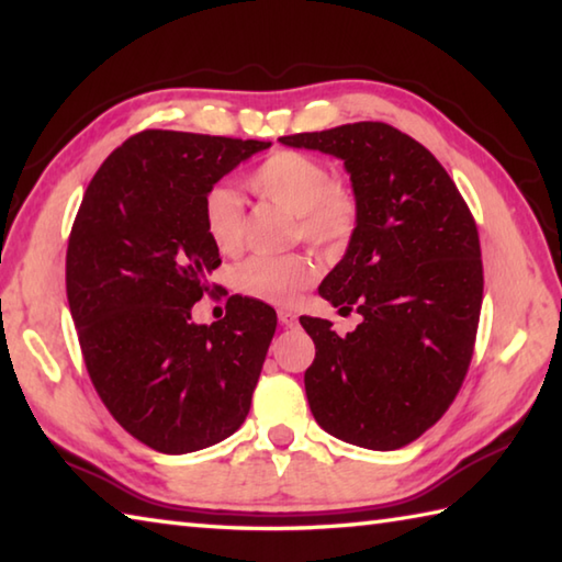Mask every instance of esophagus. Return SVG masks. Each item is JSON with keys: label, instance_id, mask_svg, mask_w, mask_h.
Listing matches in <instances>:
<instances>
[{"label": "esophagus", "instance_id": "esophagus-1", "mask_svg": "<svg viewBox=\"0 0 562 562\" xmlns=\"http://www.w3.org/2000/svg\"><path fill=\"white\" fill-rule=\"evenodd\" d=\"M278 318H280V324H282L284 328H292V326H296V314H294V312H290V308H280V312H278Z\"/></svg>", "mask_w": 562, "mask_h": 562}]
</instances>
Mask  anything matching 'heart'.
I'll return each instance as SVG.
<instances>
[{
  "label": "heart",
  "mask_w": 562,
  "mask_h": 562,
  "mask_svg": "<svg viewBox=\"0 0 562 562\" xmlns=\"http://www.w3.org/2000/svg\"><path fill=\"white\" fill-rule=\"evenodd\" d=\"M248 186L262 200L296 214V236L321 248H340L360 220V202L355 190L330 181L326 164L302 151L280 149L258 164L248 176ZM205 229L212 244L226 256L244 246V205L234 190L212 188L205 205ZM318 268L312 256H254L236 270V290L258 302L288 306L308 284H314Z\"/></svg>",
  "instance_id": "obj_1"
}]
</instances>
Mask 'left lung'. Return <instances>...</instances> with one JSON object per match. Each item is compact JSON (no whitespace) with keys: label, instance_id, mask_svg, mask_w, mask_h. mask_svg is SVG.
Returning <instances> with one entry per match:
<instances>
[{"label":"left lung","instance_id":"obj_1","mask_svg":"<svg viewBox=\"0 0 562 562\" xmlns=\"http://www.w3.org/2000/svg\"><path fill=\"white\" fill-rule=\"evenodd\" d=\"M345 164L360 220L318 294L362 324L338 336L302 316L316 345L308 408L328 435L393 451L447 413L469 372L483 304L473 214L432 154L386 123L280 137Z\"/></svg>","mask_w":562,"mask_h":562}]
</instances>
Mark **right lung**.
<instances>
[{
    "mask_svg": "<svg viewBox=\"0 0 562 562\" xmlns=\"http://www.w3.org/2000/svg\"><path fill=\"white\" fill-rule=\"evenodd\" d=\"M270 142L173 130L125 139L83 193L67 246V302L93 389L142 445L188 453L244 425L278 326L232 296L195 324L220 250L202 205L214 183Z\"/></svg>",
    "mask_w": 562,
    "mask_h": 562,
    "instance_id": "obj_1",
    "label": "right lung"
}]
</instances>
